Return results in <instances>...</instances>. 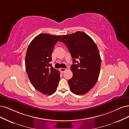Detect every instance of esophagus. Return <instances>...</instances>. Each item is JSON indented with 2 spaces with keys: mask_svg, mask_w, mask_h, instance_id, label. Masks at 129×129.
I'll use <instances>...</instances> for the list:
<instances>
[{
  "mask_svg": "<svg viewBox=\"0 0 129 129\" xmlns=\"http://www.w3.org/2000/svg\"><path fill=\"white\" fill-rule=\"evenodd\" d=\"M59 70H60V72H61V73H64V72H65V71H66V69L60 68V69H59Z\"/></svg>",
  "mask_w": 129,
  "mask_h": 129,
  "instance_id": "obj_1",
  "label": "esophagus"
}]
</instances>
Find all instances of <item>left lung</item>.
<instances>
[{
  "mask_svg": "<svg viewBox=\"0 0 129 129\" xmlns=\"http://www.w3.org/2000/svg\"><path fill=\"white\" fill-rule=\"evenodd\" d=\"M59 41L67 46L73 58V77L68 81L71 90L75 94H85L96 84L100 73L101 58L97 45L81 31L63 35Z\"/></svg>",
  "mask_w": 129,
  "mask_h": 129,
  "instance_id": "left-lung-1",
  "label": "left lung"
}]
</instances>
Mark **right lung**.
Returning <instances> with one entry per match:
<instances>
[{"instance_id": "1", "label": "right lung", "mask_w": 129, "mask_h": 129, "mask_svg": "<svg viewBox=\"0 0 129 129\" xmlns=\"http://www.w3.org/2000/svg\"><path fill=\"white\" fill-rule=\"evenodd\" d=\"M60 36L41 33L28 45L25 55V69L34 88L44 94L50 95L57 89L60 73L49 62L55 44Z\"/></svg>"}]
</instances>
